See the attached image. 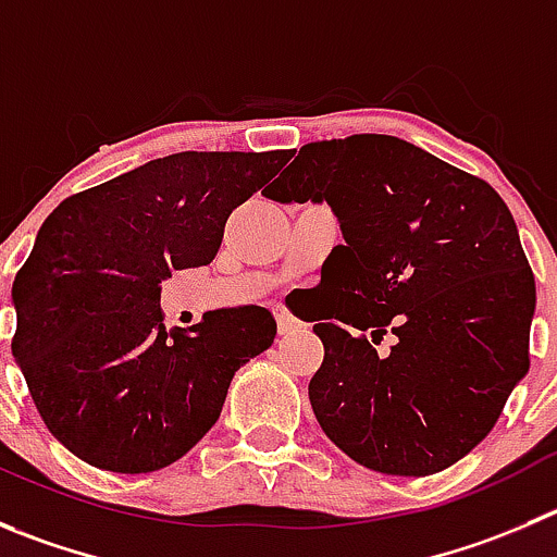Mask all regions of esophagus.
Returning a JSON list of instances; mask_svg holds the SVG:
<instances>
[{
	"instance_id": "1",
	"label": "esophagus",
	"mask_w": 557,
	"mask_h": 557,
	"mask_svg": "<svg viewBox=\"0 0 557 557\" xmlns=\"http://www.w3.org/2000/svg\"><path fill=\"white\" fill-rule=\"evenodd\" d=\"M275 322H278V333H282V336H293V333H298L300 327H304V322H300L298 317L289 314V309H284V306L275 309Z\"/></svg>"
}]
</instances>
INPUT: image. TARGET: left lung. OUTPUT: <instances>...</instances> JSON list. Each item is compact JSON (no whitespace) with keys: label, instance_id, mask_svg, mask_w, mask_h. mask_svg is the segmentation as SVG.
<instances>
[{"label":"left lung","instance_id":"8db88e82","mask_svg":"<svg viewBox=\"0 0 557 557\" xmlns=\"http://www.w3.org/2000/svg\"><path fill=\"white\" fill-rule=\"evenodd\" d=\"M327 202L342 226L322 268L325 361L309 383L322 432L388 475L441 473L484 441L528 374L536 282L506 202L396 136L300 147L268 188ZM397 344L380 359L360 333Z\"/></svg>","mask_w":557,"mask_h":557}]
</instances>
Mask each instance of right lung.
<instances>
[{
	"instance_id": "obj_1",
	"label": "right lung",
	"mask_w": 557,
	"mask_h": 557,
	"mask_svg": "<svg viewBox=\"0 0 557 557\" xmlns=\"http://www.w3.org/2000/svg\"><path fill=\"white\" fill-rule=\"evenodd\" d=\"M287 152H177L71 196L13 282V358L57 441L95 468L150 473L219 421L240 367L273 344L268 309L166 333L161 282L213 262L232 210Z\"/></svg>"
}]
</instances>
